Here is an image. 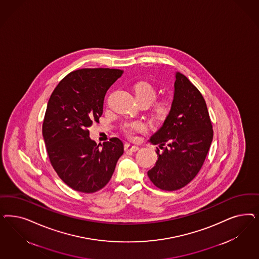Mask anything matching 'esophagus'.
<instances>
[{
  "instance_id": "1",
  "label": "esophagus",
  "mask_w": 259,
  "mask_h": 259,
  "mask_svg": "<svg viewBox=\"0 0 259 259\" xmlns=\"http://www.w3.org/2000/svg\"><path fill=\"white\" fill-rule=\"evenodd\" d=\"M138 150H139V148L137 146H134V145H132V144H125V151L134 152V151H137Z\"/></svg>"
}]
</instances>
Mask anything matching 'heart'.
I'll return each mask as SVG.
<instances>
[{
    "mask_svg": "<svg viewBox=\"0 0 259 259\" xmlns=\"http://www.w3.org/2000/svg\"><path fill=\"white\" fill-rule=\"evenodd\" d=\"M134 94L138 102L150 104L156 97V91L151 83L148 82H139L134 85ZM169 110V104L167 101H160L154 106V113L156 116H165ZM146 130V125L142 122L134 121L124 125V131L127 134L140 133Z\"/></svg>",
    "mask_w": 259,
    "mask_h": 259,
    "instance_id": "heart-1",
    "label": "heart"
}]
</instances>
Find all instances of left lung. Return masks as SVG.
Listing matches in <instances>:
<instances>
[{"instance_id":"obj_1","label":"left lung","mask_w":259,"mask_h":259,"mask_svg":"<svg viewBox=\"0 0 259 259\" xmlns=\"http://www.w3.org/2000/svg\"><path fill=\"white\" fill-rule=\"evenodd\" d=\"M213 137L206 102L200 92L180 72H176L170 110L162 126L150 137L158 145L150 181L163 191H176L197 176Z\"/></svg>"}]
</instances>
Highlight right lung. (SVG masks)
I'll use <instances>...</instances> for the list:
<instances>
[{"instance_id":"1","label":"right lung","mask_w":259,"mask_h":259,"mask_svg":"<svg viewBox=\"0 0 259 259\" xmlns=\"http://www.w3.org/2000/svg\"><path fill=\"white\" fill-rule=\"evenodd\" d=\"M123 72L114 68L78 69L67 74L50 96L42 137L52 167L77 192L103 189L124 153L119 138H110L99 147L89 132L93 122H99L108 90Z\"/></svg>"}]
</instances>
